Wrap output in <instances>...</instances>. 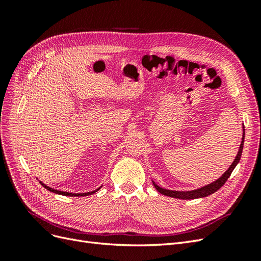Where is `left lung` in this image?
Here are the masks:
<instances>
[{
    "label": "left lung",
    "mask_w": 261,
    "mask_h": 261,
    "mask_svg": "<svg viewBox=\"0 0 261 261\" xmlns=\"http://www.w3.org/2000/svg\"><path fill=\"white\" fill-rule=\"evenodd\" d=\"M244 138H245V129L243 127V137H242V141H241V145L239 148V152L236 154L235 159L233 161V163L230 165V168H228L223 174L222 176H220L218 179H216L215 181H212V183L206 185V186H202L200 188H197L194 189V191H171V189H167V188H162L160 186H158L154 181L152 180L153 186L155 187V189L159 193H161L164 196H169V197H173V198H178V199H196V198H202V197H207L213 193H216L218 189H220L224 185L225 181L227 180V178L230 177L231 173L233 172V170L235 169L236 165L240 162L241 160V156H242V151H243V147H244Z\"/></svg>",
    "instance_id": "1"
}]
</instances>
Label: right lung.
Segmentation results:
<instances>
[{
    "instance_id": "obj_1",
    "label": "right lung",
    "mask_w": 261,
    "mask_h": 261,
    "mask_svg": "<svg viewBox=\"0 0 261 261\" xmlns=\"http://www.w3.org/2000/svg\"><path fill=\"white\" fill-rule=\"evenodd\" d=\"M40 184L44 187V188H46L48 189V191H50V192H52V193H55V194H59V195H63V196H70V197H81V196H89V195H92V194H94L96 192H98L99 189L102 187V186H100L99 188H97L96 191H92V192H88V193H78V194H75V193H67V192H62V191H58V189H54V188H51V187H49V186H46L45 184H43L42 181H40Z\"/></svg>"
}]
</instances>
